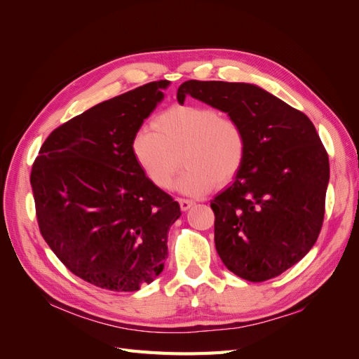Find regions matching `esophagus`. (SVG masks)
<instances>
[{"mask_svg":"<svg viewBox=\"0 0 359 359\" xmlns=\"http://www.w3.org/2000/svg\"><path fill=\"white\" fill-rule=\"evenodd\" d=\"M178 202H180V206H181V210L182 211H187V210H190L191 206H193V201H189V199H178Z\"/></svg>","mask_w":359,"mask_h":359,"instance_id":"obj_1","label":"esophagus"}]
</instances>
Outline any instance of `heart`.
<instances>
[{
  "mask_svg": "<svg viewBox=\"0 0 359 359\" xmlns=\"http://www.w3.org/2000/svg\"><path fill=\"white\" fill-rule=\"evenodd\" d=\"M132 153L147 178L168 189L180 170H186L177 189L186 194L208 193L214 184L224 186L240 173L247 137L243 126L210 106L175 104L158 114L153 126H140L132 139Z\"/></svg>",
  "mask_w": 359,
  "mask_h": 359,
  "instance_id": "obj_1",
  "label": "heart"
}]
</instances>
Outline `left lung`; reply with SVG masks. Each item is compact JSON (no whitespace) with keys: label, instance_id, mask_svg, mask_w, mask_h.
Returning a JSON list of instances; mask_svg holds the SVG:
<instances>
[{"label":"left lung","instance_id":"obj_1","mask_svg":"<svg viewBox=\"0 0 359 359\" xmlns=\"http://www.w3.org/2000/svg\"><path fill=\"white\" fill-rule=\"evenodd\" d=\"M187 95L236 119L247 137L240 173L211 201L217 253L244 280L274 278L310 252L322 229L330 160L316 128L257 85L187 81L180 104Z\"/></svg>","mask_w":359,"mask_h":359}]
</instances>
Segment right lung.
<instances>
[{
  "label": "right lung",
  "instance_id": "add662e5",
  "mask_svg": "<svg viewBox=\"0 0 359 359\" xmlns=\"http://www.w3.org/2000/svg\"><path fill=\"white\" fill-rule=\"evenodd\" d=\"M169 81L95 104L48 136L31 170L45 241L88 283L135 292L165 268L178 202L136 163L132 139L163 100Z\"/></svg>",
  "mask_w": 359,
  "mask_h": 359
}]
</instances>
